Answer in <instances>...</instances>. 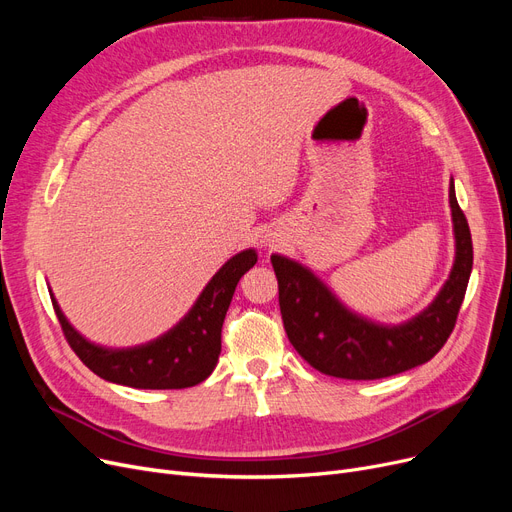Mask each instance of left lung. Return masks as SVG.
Listing matches in <instances>:
<instances>
[{
	"mask_svg": "<svg viewBox=\"0 0 512 512\" xmlns=\"http://www.w3.org/2000/svg\"><path fill=\"white\" fill-rule=\"evenodd\" d=\"M454 263L438 297L398 326L375 324L346 309L299 261L272 255L284 330L317 371L342 380H380L432 359L454 330L473 267V242L450 180Z\"/></svg>",
	"mask_w": 512,
	"mask_h": 512,
	"instance_id": "left-lung-1",
	"label": "left lung"
}]
</instances>
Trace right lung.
<instances>
[{
    "label": "right lung",
    "instance_id": "obj_1",
    "mask_svg": "<svg viewBox=\"0 0 512 512\" xmlns=\"http://www.w3.org/2000/svg\"><path fill=\"white\" fill-rule=\"evenodd\" d=\"M255 263V249L228 259L207 282L193 309L170 332L130 348H107L87 340L70 326L51 290L49 294L72 351L99 378L141 390H180L201 384L218 365L232 294Z\"/></svg>",
    "mask_w": 512,
    "mask_h": 512
}]
</instances>
